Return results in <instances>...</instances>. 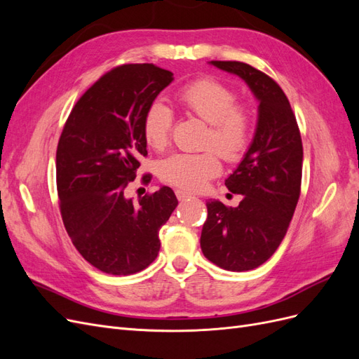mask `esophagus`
<instances>
[{
	"mask_svg": "<svg viewBox=\"0 0 359 359\" xmlns=\"http://www.w3.org/2000/svg\"><path fill=\"white\" fill-rule=\"evenodd\" d=\"M175 194H177L178 201H187V199H190V198L193 196L191 193H189V191H186V190H177Z\"/></svg>",
	"mask_w": 359,
	"mask_h": 359,
	"instance_id": "esophagus-1",
	"label": "esophagus"
}]
</instances>
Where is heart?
Here are the masks:
<instances>
[{
    "label": "heart",
    "mask_w": 359,
    "mask_h": 359,
    "mask_svg": "<svg viewBox=\"0 0 359 359\" xmlns=\"http://www.w3.org/2000/svg\"><path fill=\"white\" fill-rule=\"evenodd\" d=\"M177 99L187 115L198 116L210 124L205 148L219 150L227 161H238L244 157L252 142V114L245 104L236 102L238 94L232 86L211 78L196 79L184 85ZM172 127L170 107L160 100L151 103L142 121L145 142L157 151L165 149L170 142ZM215 151L206 149L202 153L170 154L160 161V177L182 190H201L222 172L220 156Z\"/></svg>",
    "instance_id": "obj_1"
}]
</instances>
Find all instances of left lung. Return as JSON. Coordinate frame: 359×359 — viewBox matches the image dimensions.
Here are the masks:
<instances>
[{
  "label": "left lung",
  "instance_id": "1",
  "mask_svg": "<svg viewBox=\"0 0 359 359\" xmlns=\"http://www.w3.org/2000/svg\"><path fill=\"white\" fill-rule=\"evenodd\" d=\"M211 64L240 76L259 102L253 142L224 181L243 201L236 208L206 202L201 235L206 259L241 273L266 262L283 241L301 193L302 142L290 103L274 79L240 61Z\"/></svg>",
  "mask_w": 359,
  "mask_h": 359
}]
</instances>
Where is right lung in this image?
Here are the masks:
<instances>
[{
  "label": "right lung",
  "instance_id": "right-lung-1",
  "mask_svg": "<svg viewBox=\"0 0 359 359\" xmlns=\"http://www.w3.org/2000/svg\"><path fill=\"white\" fill-rule=\"evenodd\" d=\"M172 81V72L154 64L115 67L85 91L60 136L62 223L82 257L106 274L130 276L153 262L160 227L178 205L166 186L137 202L124 194L136 178L139 158L148 154L144 115Z\"/></svg>",
  "mask_w": 359,
  "mask_h": 359
}]
</instances>
